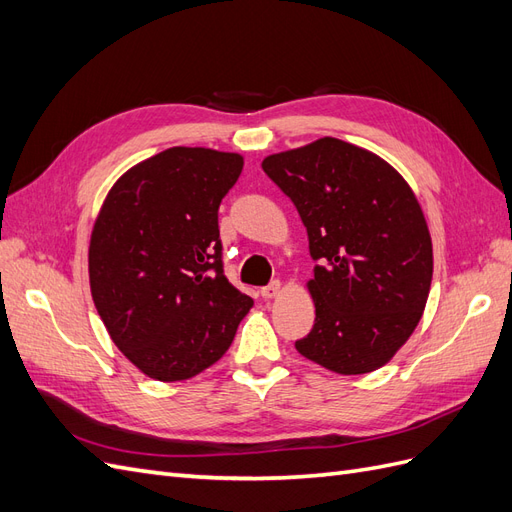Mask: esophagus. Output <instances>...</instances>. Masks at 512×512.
I'll use <instances>...</instances> for the list:
<instances>
[{
	"mask_svg": "<svg viewBox=\"0 0 512 512\" xmlns=\"http://www.w3.org/2000/svg\"><path fill=\"white\" fill-rule=\"evenodd\" d=\"M282 292V284L280 282H271L269 286H262L260 288V294H262V299H273V297H277V294Z\"/></svg>",
	"mask_w": 512,
	"mask_h": 512,
	"instance_id": "1",
	"label": "esophagus"
}]
</instances>
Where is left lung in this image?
<instances>
[{
  "mask_svg": "<svg viewBox=\"0 0 512 512\" xmlns=\"http://www.w3.org/2000/svg\"><path fill=\"white\" fill-rule=\"evenodd\" d=\"M262 170L297 207L316 322L294 348L342 376L369 374L408 342L429 297L431 237L421 205L376 153L324 136L273 153Z\"/></svg>",
  "mask_w": 512,
  "mask_h": 512,
  "instance_id": "1",
  "label": "left lung"
}]
</instances>
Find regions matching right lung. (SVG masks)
Wrapping results in <instances>:
<instances>
[{
    "mask_svg": "<svg viewBox=\"0 0 512 512\" xmlns=\"http://www.w3.org/2000/svg\"><path fill=\"white\" fill-rule=\"evenodd\" d=\"M243 156L170 147L108 190L89 241V286L115 346L179 382L220 361L254 301L222 269L218 209Z\"/></svg>",
    "mask_w": 512,
    "mask_h": 512,
    "instance_id": "add662e5",
    "label": "right lung"
}]
</instances>
